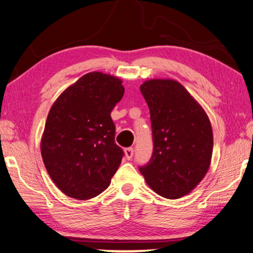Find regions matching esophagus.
I'll return each mask as SVG.
<instances>
[{
  "label": "esophagus",
  "mask_w": 253,
  "mask_h": 253,
  "mask_svg": "<svg viewBox=\"0 0 253 253\" xmlns=\"http://www.w3.org/2000/svg\"><path fill=\"white\" fill-rule=\"evenodd\" d=\"M124 155H126V158L127 160H131L132 157H133V148L124 149Z\"/></svg>",
  "instance_id": "1"
}]
</instances>
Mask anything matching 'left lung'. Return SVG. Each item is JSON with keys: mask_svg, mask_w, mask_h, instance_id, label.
Instances as JSON below:
<instances>
[{"mask_svg": "<svg viewBox=\"0 0 253 253\" xmlns=\"http://www.w3.org/2000/svg\"><path fill=\"white\" fill-rule=\"evenodd\" d=\"M140 90L150 110L154 152L139 170L158 195L170 200L183 197L210 169L213 154L210 119L179 82L148 80Z\"/></svg>", "mask_w": 253, "mask_h": 253, "instance_id": "left-lung-1", "label": "left lung"}]
</instances>
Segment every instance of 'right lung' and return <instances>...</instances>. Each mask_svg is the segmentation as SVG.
Here are the masks:
<instances>
[{
    "mask_svg": "<svg viewBox=\"0 0 253 253\" xmlns=\"http://www.w3.org/2000/svg\"><path fill=\"white\" fill-rule=\"evenodd\" d=\"M124 94L122 81L92 72L61 93L49 111L41 157L65 195L90 200L109 187L123 151L114 141L111 112Z\"/></svg>",
    "mask_w": 253,
    "mask_h": 253,
    "instance_id": "right-lung-1",
    "label": "right lung"
}]
</instances>
